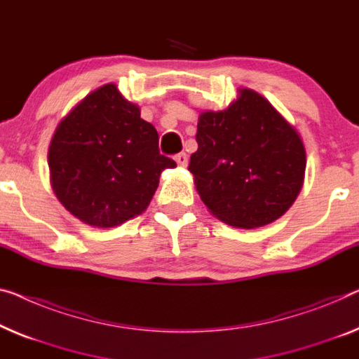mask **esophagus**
<instances>
[{
	"label": "esophagus",
	"mask_w": 359,
	"mask_h": 359,
	"mask_svg": "<svg viewBox=\"0 0 359 359\" xmlns=\"http://www.w3.org/2000/svg\"><path fill=\"white\" fill-rule=\"evenodd\" d=\"M175 163H177L180 168H185V165L189 164V158H187L185 153H179L175 154Z\"/></svg>",
	"instance_id": "obj_1"
}]
</instances>
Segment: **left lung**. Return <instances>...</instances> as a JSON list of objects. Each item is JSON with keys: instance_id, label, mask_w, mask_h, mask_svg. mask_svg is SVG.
<instances>
[{"instance_id": "8db88e82", "label": "left lung", "mask_w": 359, "mask_h": 359, "mask_svg": "<svg viewBox=\"0 0 359 359\" xmlns=\"http://www.w3.org/2000/svg\"><path fill=\"white\" fill-rule=\"evenodd\" d=\"M196 142L189 170L208 210L229 226H266L297 200L303 142L259 93L242 88L227 109L201 112Z\"/></svg>"}]
</instances>
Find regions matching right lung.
I'll list each match as a JSON object with an SVG mask.
<instances>
[{
    "mask_svg": "<svg viewBox=\"0 0 359 359\" xmlns=\"http://www.w3.org/2000/svg\"><path fill=\"white\" fill-rule=\"evenodd\" d=\"M156 128L114 83L95 90L53 135L51 185L66 210L93 227L121 226L147 210L164 169Z\"/></svg>",
    "mask_w": 359,
    "mask_h": 359,
    "instance_id": "right-lung-1",
    "label": "right lung"
}]
</instances>
